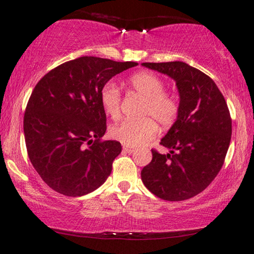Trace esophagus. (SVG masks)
I'll use <instances>...</instances> for the list:
<instances>
[{"label": "esophagus", "mask_w": 254, "mask_h": 254, "mask_svg": "<svg viewBox=\"0 0 254 254\" xmlns=\"http://www.w3.org/2000/svg\"><path fill=\"white\" fill-rule=\"evenodd\" d=\"M123 151L127 153H132L134 151V147L129 146V145H123Z\"/></svg>", "instance_id": "esophagus-1"}]
</instances>
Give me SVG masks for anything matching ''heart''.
<instances>
[{"label": "heart", "mask_w": 254, "mask_h": 254, "mask_svg": "<svg viewBox=\"0 0 254 254\" xmlns=\"http://www.w3.org/2000/svg\"><path fill=\"white\" fill-rule=\"evenodd\" d=\"M131 91L144 97L140 107L139 120H124L111 127L110 134L124 145H143L157 134V124L169 127L176 123L181 112L177 96L165 91V84L158 76L149 71L133 73L127 81ZM101 104L105 114L111 118L121 116L122 95L120 89L112 83L104 84L101 90Z\"/></svg>", "instance_id": "1"}]
</instances>
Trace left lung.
<instances>
[{"mask_svg":"<svg viewBox=\"0 0 254 254\" xmlns=\"http://www.w3.org/2000/svg\"><path fill=\"white\" fill-rule=\"evenodd\" d=\"M173 78L181 97V112L152 160L140 176L147 190L160 199L181 201L204 191L225 162L232 134L229 108L216 83L206 73L184 62L143 63Z\"/></svg>","mask_w":254,"mask_h":254,"instance_id":"obj_1","label":"left lung"}]
</instances>
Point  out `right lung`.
I'll use <instances>...</instances> for the list:
<instances>
[{"label": "right lung", "instance_id": "right-lung-1", "mask_svg": "<svg viewBox=\"0 0 254 254\" xmlns=\"http://www.w3.org/2000/svg\"><path fill=\"white\" fill-rule=\"evenodd\" d=\"M136 65L83 56L38 81L24 112L25 145L31 164L54 191L78 197L107 181L122 145L101 139L107 115L99 95L109 79Z\"/></svg>", "mask_w": 254, "mask_h": 254}]
</instances>
